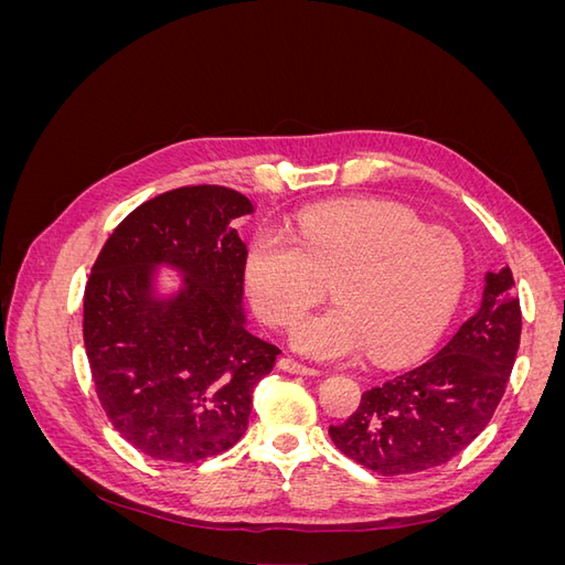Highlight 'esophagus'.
Masks as SVG:
<instances>
[{
  "label": "esophagus",
  "mask_w": 565,
  "mask_h": 565,
  "mask_svg": "<svg viewBox=\"0 0 565 565\" xmlns=\"http://www.w3.org/2000/svg\"><path fill=\"white\" fill-rule=\"evenodd\" d=\"M278 367H280L282 372H289V374H303V377H316V374H320V370L309 367V365H301V363L292 361V358H280Z\"/></svg>",
  "instance_id": "1"
}]
</instances>
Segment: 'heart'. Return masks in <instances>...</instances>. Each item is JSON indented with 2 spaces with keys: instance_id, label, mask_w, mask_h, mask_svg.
Here are the masks:
<instances>
[{
  "instance_id": "b5f03b06",
  "label": "heart",
  "mask_w": 565,
  "mask_h": 565,
  "mask_svg": "<svg viewBox=\"0 0 565 565\" xmlns=\"http://www.w3.org/2000/svg\"><path fill=\"white\" fill-rule=\"evenodd\" d=\"M337 303L301 320L292 349L316 361H407L450 322L467 282V249L396 202L355 200L299 214L289 235L262 228L245 249V285L270 328L292 324L324 292Z\"/></svg>"
}]
</instances>
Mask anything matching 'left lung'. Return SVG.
Masks as SVG:
<instances>
[{"mask_svg": "<svg viewBox=\"0 0 565 565\" xmlns=\"http://www.w3.org/2000/svg\"><path fill=\"white\" fill-rule=\"evenodd\" d=\"M509 268L488 273L483 301L429 361L363 393L330 438L349 459L382 476L446 465L498 409L521 341V303Z\"/></svg>", "mask_w": 565, "mask_h": 565, "instance_id": "obj_1", "label": "left lung"}]
</instances>
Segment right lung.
Wrapping results in <instances>:
<instances>
[{
  "instance_id": "obj_1",
  "label": "right lung",
  "mask_w": 565,
  "mask_h": 565,
  "mask_svg": "<svg viewBox=\"0 0 565 565\" xmlns=\"http://www.w3.org/2000/svg\"><path fill=\"white\" fill-rule=\"evenodd\" d=\"M252 202L224 185H183L139 204L100 249L84 289V349L100 407L146 457L193 465L247 431L252 391L278 347L245 328V249L231 221ZM164 263L184 276L154 295Z\"/></svg>"
}]
</instances>
